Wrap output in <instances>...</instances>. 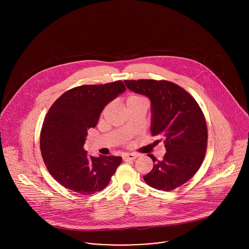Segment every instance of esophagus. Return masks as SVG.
Here are the masks:
<instances>
[{"label": "esophagus", "mask_w": 249, "mask_h": 249, "mask_svg": "<svg viewBox=\"0 0 249 249\" xmlns=\"http://www.w3.org/2000/svg\"><path fill=\"white\" fill-rule=\"evenodd\" d=\"M139 155L136 154V153H126L123 156L124 160L126 161V160H135Z\"/></svg>", "instance_id": "1"}]
</instances>
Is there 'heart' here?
Listing matches in <instances>:
<instances>
[{
  "label": "heart",
  "mask_w": 249,
  "mask_h": 249,
  "mask_svg": "<svg viewBox=\"0 0 249 249\" xmlns=\"http://www.w3.org/2000/svg\"><path fill=\"white\" fill-rule=\"evenodd\" d=\"M142 101H145L142 97L141 96H138V95H131V96H129L128 98H127V100H126V105H127V107L128 106H130V105H134V104H137V103H140V102H142Z\"/></svg>",
  "instance_id": "1"
}]
</instances>
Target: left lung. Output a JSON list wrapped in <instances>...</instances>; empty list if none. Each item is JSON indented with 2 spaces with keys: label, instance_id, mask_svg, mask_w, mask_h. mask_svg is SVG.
Segmentation results:
<instances>
[{
  "label": "left lung",
  "instance_id": "obj_1",
  "mask_svg": "<svg viewBox=\"0 0 249 249\" xmlns=\"http://www.w3.org/2000/svg\"><path fill=\"white\" fill-rule=\"evenodd\" d=\"M126 87L151 103L150 130L164 138L163 160L148 154L153 169L143 177L150 187L172 191L193 178L200 168L207 147V125L196 100L167 80H124Z\"/></svg>",
  "mask_w": 249,
  "mask_h": 249
}]
</instances>
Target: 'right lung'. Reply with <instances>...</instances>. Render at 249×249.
<instances>
[{"instance_id": "1", "label": "right lung", "mask_w": 249, "mask_h": 249, "mask_svg": "<svg viewBox=\"0 0 249 249\" xmlns=\"http://www.w3.org/2000/svg\"><path fill=\"white\" fill-rule=\"evenodd\" d=\"M125 91L121 80L74 87L49 109L41 129L44 163L61 186L81 195L104 190L122 163L120 156H90L83 148L87 130L95 127L104 108Z\"/></svg>"}]
</instances>
